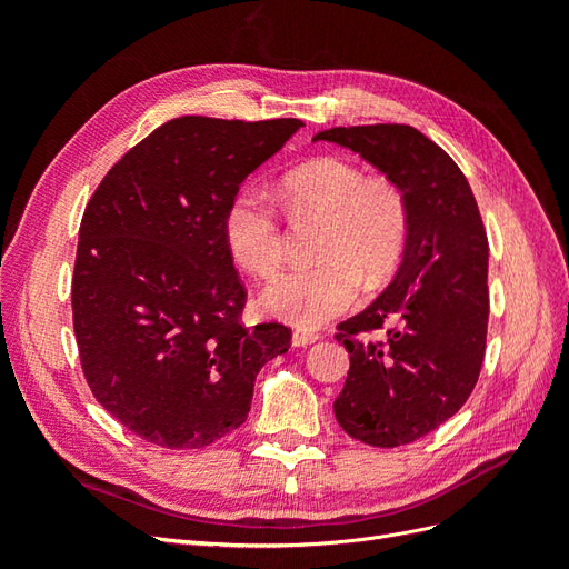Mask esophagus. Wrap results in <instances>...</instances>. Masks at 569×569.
Segmentation results:
<instances>
[{
  "label": "esophagus",
  "mask_w": 569,
  "mask_h": 569,
  "mask_svg": "<svg viewBox=\"0 0 569 569\" xmlns=\"http://www.w3.org/2000/svg\"><path fill=\"white\" fill-rule=\"evenodd\" d=\"M313 341H318L316 332L295 330V335H291V343H295V347H308V343H313Z\"/></svg>",
  "instance_id": "esophagus-1"
}]
</instances>
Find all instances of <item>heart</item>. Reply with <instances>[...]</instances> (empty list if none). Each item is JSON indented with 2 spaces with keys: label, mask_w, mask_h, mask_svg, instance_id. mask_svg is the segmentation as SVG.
Instances as JSON below:
<instances>
[{
  "label": "heart",
  "mask_w": 569,
  "mask_h": 569,
  "mask_svg": "<svg viewBox=\"0 0 569 569\" xmlns=\"http://www.w3.org/2000/svg\"><path fill=\"white\" fill-rule=\"evenodd\" d=\"M295 218H325L313 268L274 278L261 295L266 311L297 327H318L358 299L363 278L380 284L401 266L410 239V203L387 176H368L349 159L301 163L280 182ZM222 234L237 266L270 278L284 263V226L263 189L244 184L230 199Z\"/></svg>",
  "instance_id": "1"
}]
</instances>
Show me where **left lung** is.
Segmentation results:
<instances>
[{"label":"left lung","instance_id":"8db88e82","mask_svg":"<svg viewBox=\"0 0 569 569\" xmlns=\"http://www.w3.org/2000/svg\"><path fill=\"white\" fill-rule=\"evenodd\" d=\"M316 140L360 153L410 203V239L393 282L335 335L351 358L337 422L358 441L393 449L456 416L477 385L489 325L485 222L462 170L416 128H330ZM387 321L385 340L367 337Z\"/></svg>","mask_w":569,"mask_h":569}]
</instances>
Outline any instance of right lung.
I'll list each match as a JSON object with an SVG mask.
<instances>
[{
	"label": "right lung",
	"mask_w": 569,
	"mask_h": 569,
	"mask_svg": "<svg viewBox=\"0 0 569 569\" xmlns=\"http://www.w3.org/2000/svg\"><path fill=\"white\" fill-rule=\"evenodd\" d=\"M299 118L180 116L111 166L84 206L71 284L82 375L140 439L203 449L249 416L280 322L247 327V287L222 234L239 184Z\"/></svg>",
	"instance_id": "1"
}]
</instances>
